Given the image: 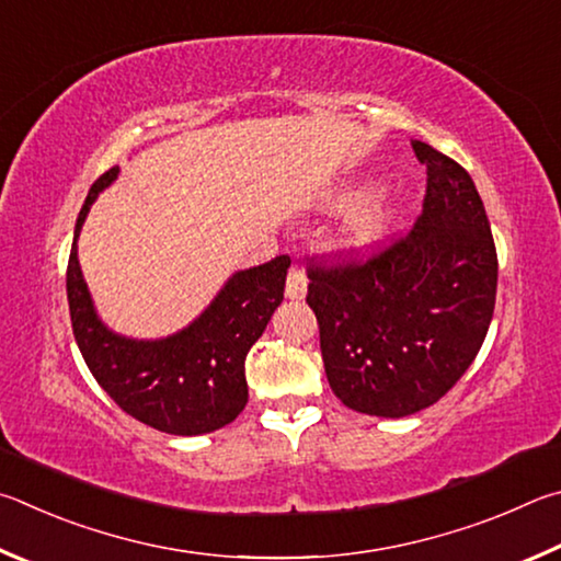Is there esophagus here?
Wrapping results in <instances>:
<instances>
[{"instance_id": "1", "label": "esophagus", "mask_w": 561, "mask_h": 561, "mask_svg": "<svg viewBox=\"0 0 561 561\" xmlns=\"http://www.w3.org/2000/svg\"><path fill=\"white\" fill-rule=\"evenodd\" d=\"M308 293V278H306V271L298 268V265H293L288 271V280H286V296L290 300H300L306 298Z\"/></svg>"}]
</instances>
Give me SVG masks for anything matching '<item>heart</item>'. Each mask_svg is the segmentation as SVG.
Wrapping results in <instances>:
<instances>
[{
	"label": "heart",
	"mask_w": 561,
	"mask_h": 561,
	"mask_svg": "<svg viewBox=\"0 0 561 561\" xmlns=\"http://www.w3.org/2000/svg\"><path fill=\"white\" fill-rule=\"evenodd\" d=\"M332 206H350L342 221L340 239L350 251H369L379 245L391 233V226L397 221V209L389 202L387 194L371 192L365 194L359 186H347L332 194Z\"/></svg>",
	"instance_id": "b5f03b06"
}]
</instances>
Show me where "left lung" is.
Listing matches in <instances>:
<instances>
[{"instance_id":"8db88e82","label":"left lung","mask_w":561,"mask_h":561,"mask_svg":"<svg viewBox=\"0 0 561 561\" xmlns=\"http://www.w3.org/2000/svg\"><path fill=\"white\" fill-rule=\"evenodd\" d=\"M426 164L419 221L365 263L308 268L325 375L342 404L401 419L473 365L495 310L497 253L470 174L411 140Z\"/></svg>"}]
</instances>
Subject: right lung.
Wrapping results in <instances>:
<instances>
[{
    "mask_svg": "<svg viewBox=\"0 0 561 561\" xmlns=\"http://www.w3.org/2000/svg\"><path fill=\"white\" fill-rule=\"evenodd\" d=\"M117 174L121 167L98 176L76 221L66 293L78 350L98 385L125 414L172 436L211 434L231 424L249 401L245 355L280 306L290 259L278 255L236 271L209 306L174 335H117L98 318L78 263V236L85 216Z\"/></svg>",
    "mask_w": 561,
    "mask_h": 561,
    "instance_id": "1",
    "label": "right lung"
}]
</instances>
